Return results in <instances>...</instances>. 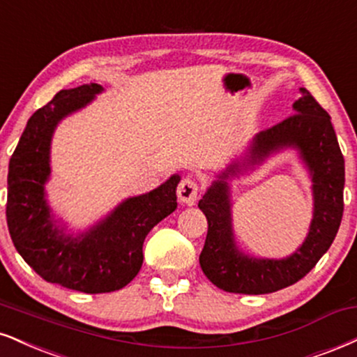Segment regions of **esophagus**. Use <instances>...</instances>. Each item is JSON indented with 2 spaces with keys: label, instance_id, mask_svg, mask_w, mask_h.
<instances>
[{
  "label": "esophagus",
  "instance_id": "esophagus-1",
  "mask_svg": "<svg viewBox=\"0 0 357 357\" xmlns=\"http://www.w3.org/2000/svg\"><path fill=\"white\" fill-rule=\"evenodd\" d=\"M199 196V184L192 178H184L178 186V197L184 204L192 206Z\"/></svg>",
  "mask_w": 357,
  "mask_h": 357
}]
</instances>
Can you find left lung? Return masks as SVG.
Here are the masks:
<instances>
[{
    "label": "left lung",
    "mask_w": 357,
    "mask_h": 357,
    "mask_svg": "<svg viewBox=\"0 0 357 357\" xmlns=\"http://www.w3.org/2000/svg\"><path fill=\"white\" fill-rule=\"evenodd\" d=\"M299 91L301 98L293 105L294 114L257 132L244 162L236 161L218 174L197 204L208 220V236L199 256L201 269L214 286L227 293L268 294L298 282L328 251L341 225L344 158L329 114L306 88ZM284 147L298 149L312 173L313 221L307 239L293 255L284 260H257L235 246L227 179Z\"/></svg>",
    "instance_id": "1"
}]
</instances>
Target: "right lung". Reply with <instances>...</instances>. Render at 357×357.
I'll list each match as a JSON object with an SVG mask.
<instances>
[{"mask_svg":"<svg viewBox=\"0 0 357 357\" xmlns=\"http://www.w3.org/2000/svg\"><path fill=\"white\" fill-rule=\"evenodd\" d=\"M102 86L61 89L28 119L10 160L6 221L13 244L48 282L86 294L111 293L131 282L143 264V243L158 222L178 208L179 176L146 195L123 201L79 236L56 226L46 201L51 137L58 123L94 100Z\"/></svg>","mask_w":357,"mask_h":357,"instance_id":"obj_1","label":"right lung"}]
</instances>
